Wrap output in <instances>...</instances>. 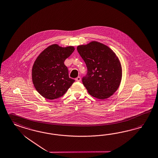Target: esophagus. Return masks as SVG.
Wrapping results in <instances>:
<instances>
[{
	"mask_svg": "<svg viewBox=\"0 0 158 158\" xmlns=\"http://www.w3.org/2000/svg\"><path fill=\"white\" fill-rule=\"evenodd\" d=\"M81 78L80 77H77L76 78V81H78V82H80V81H81Z\"/></svg>",
	"mask_w": 158,
	"mask_h": 158,
	"instance_id": "esophagus-1",
	"label": "esophagus"
}]
</instances>
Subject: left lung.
Here are the masks:
<instances>
[{
  "instance_id": "left-lung-1",
  "label": "left lung",
  "mask_w": 158,
  "mask_h": 158,
  "mask_svg": "<svg viewBox=\"0 0 158 158\" xmlns=\"http://www.w3.org/2000/svg\"><path fill=\"white\" fill-rule=\"evenodd\" d=\"M77 49L88 68L82 83L88 93L100 100L112 96L119 88L122 78V64L116 53L97 41L79 45Z\"/></svg>"
}]
</instances>
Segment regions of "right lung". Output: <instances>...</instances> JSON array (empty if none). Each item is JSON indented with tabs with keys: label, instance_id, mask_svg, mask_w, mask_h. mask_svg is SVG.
Masks as SVG:
<instances>
[{
	"label": "right lung",
	"instance_id": "1",
	"mask_svg": "<svg viewBox=\"0 0 158 158\" xmlns=\"http://www.w3.org/2000/svg\"><path fill=\"white\" fill-rule=\"evenodd\" d=\"M73 46L62 47L53 44L44 49L32 66V83L37 92L49 100L60 98L73 84L74 80L69 77L65 60L73 53Z\"/></svg>",
	"mask_w": 158,
	"mask_h": 158
}]
</instances>
